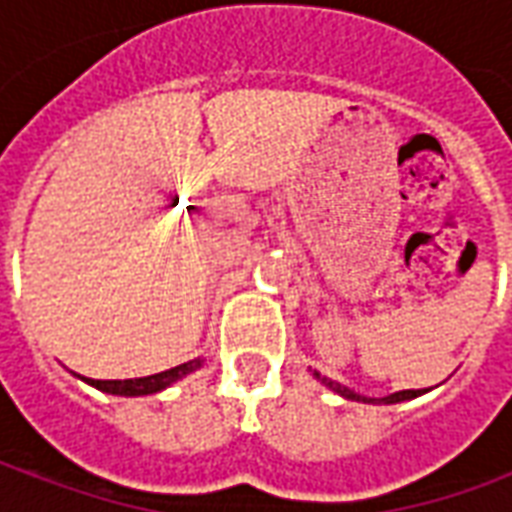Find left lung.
Returning <instances> with one entry per match:
<instances>
[{
	"label": "left lung",
	"mask_w": 512,
	"mask_h": 512,
	"mask_svg": "<svg viewBox=\"0 0 512 512\" xmlns=\"http://www.w3.org/2000/svg\"><path fill=\"white\" fill-rule=\"evenodd\" d=\"M318 376V373H315ZM321 378V376H318ZM323 384L329 386V389H334V392H340L343 397H348V400H365V403H400V400H411V397L422 395V389H403V392H395V395L389 397H381V400H376V397H362L356 395V392H351V389H345V386L334 384V381H329V378H321Z\"/></svg>",
	"instance_id": "obj_1"
}]
</instances>
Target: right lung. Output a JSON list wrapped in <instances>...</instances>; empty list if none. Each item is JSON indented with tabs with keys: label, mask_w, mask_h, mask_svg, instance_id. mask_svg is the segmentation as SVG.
Wrapping results in <instances>:
<instances>
[{
	"label": "right lung",
	"mask_w": 512,
	"mask_h": 512,
	"mask_svg": "<svg viewBox=\"0 0 512 512\" xmlns=\"http://www.w3.org/2000/svg\"><path fill=\"white\" fill-rule=\"evenodd\" d=\"M197 367H200V359H191L186 365L172 367V370H164V373H156V376L128 378V381H93V378H87V381L98 386V389H104V392H112V395H153V392H161L164 386L178 381L191 370H197Z\"/></svg>",
	"instance_id": "1"
}]
</instances>
